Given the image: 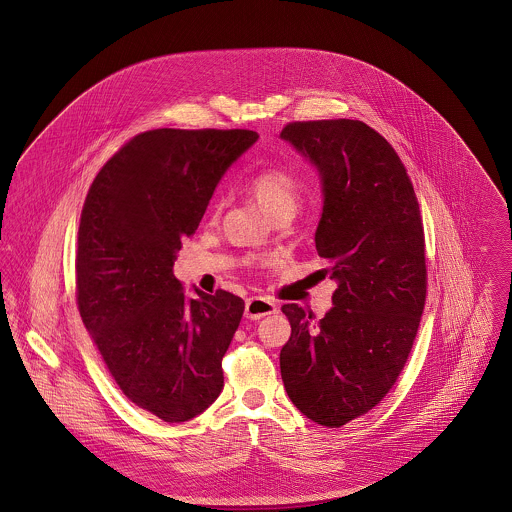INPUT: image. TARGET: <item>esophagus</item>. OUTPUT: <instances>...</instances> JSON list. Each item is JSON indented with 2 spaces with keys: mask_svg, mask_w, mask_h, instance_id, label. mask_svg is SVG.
Listing matches in <instances>:
<instances>
[{
  "mask_svg": "<svg viewBox=\"0 0 512 512\" xmlns=\"http://www.w3.org/2000/svg\"><path fill=\"white\" fill-rule=\"evenodd\" d=\"M276 311H278L276 303L272 299H266V297H260V295L248 297L246 305H244V315L248 319H262L266 315H274Z\"/></svg>",
  "mask_w": 512,
  "mask_h": 512,
  "instance_id": "1",
  "label": "esophagus"
}]
</instances>
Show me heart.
Segmentation results:
<instances>
[{
	"mask_svg": "<svg viewBox=\"0 0 512 512\" xmlns=\"http://www.w3.org/2000/svg\"><path fill=\"white\" fill-rule=\"evenodd\" d=\"M248 191L262 205V209L270 213L274 219L284 215L292 217L299 203L301 183L292 171L270 165V167L258 169L250 177Z\"/></svg>",
	"mask_w": 512,
	"mask_h": 512,
	"instance_id": "heart-1",
	"label": "heart"
}]
</instances>
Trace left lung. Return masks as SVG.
<instances>
[{
    "label": "left lung",
    "mask_w": 512,
    "mask_h": 512,
    "mask_svg": "<svg viewBox=\"0 0 512 512\" xmlns=\"http://www.w3.org/2000/svg\"><path fill=\"white\" fill-rule=\"evenodd\" d=\"M319 169L323 213L315 248L337 282L323 319L282 305L286 392L309 420L341 428L372 410L412 351L428 288L414 185L394 147L361 120L290 122L282 134Z\"/></svg>",
    "instance_id": "8db88e82"
}]
</instances>
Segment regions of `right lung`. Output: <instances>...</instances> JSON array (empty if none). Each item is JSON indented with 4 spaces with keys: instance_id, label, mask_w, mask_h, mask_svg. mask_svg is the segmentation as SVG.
I'll list each match as a JSON object with an SVG mask.
<instances>
[{
    "instance_id": "right-lung-1",
    "label": "right lung",
    "mask_w": 512,
    "mask_h": 512,
    "mask_svg": "<svg viewBox=\"0 0 512 512\" xmlns=\"http://www.w3.org/2000/svg\"><path fill=\"white\" fill-rule=\"evenodd\" d=\"M256 140L252 130H149L104 163L84 199L76 246L82 323L124 396L169 424L219 398L222 357L244 313V301L224 290L187 299L175 254L224 171Z\"/></svg>"
}]
</instances>
